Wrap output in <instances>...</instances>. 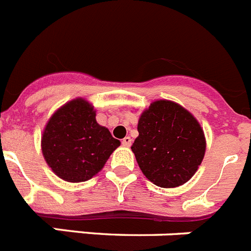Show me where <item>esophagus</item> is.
Instances as JSON below:
<instances>
[{
    "instance_id": "esophagus-1",
    "label": "esophagus",
    "mask_w": 251,
    "mask_h": 251,
    "mask_svg": "<svg viewBox=\"0 0 251 251\" xmlns=\"http://www.w3.org/2000/svg\"><path fill=\"white\" fill-rule=\"evenodd\" d=\"M122 143H123L124 147H130L132 146V138L130 137H126V138H123Z\"/></svg>"
}]
</instances>
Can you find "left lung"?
Listing matches in <instances>:
<instances>
[{"label":"left lung","mask_w":251,"mask_h":251,"mask_svg":"<svg viewBox=\"0 0 251 251\" xmlns=\"http://www.w3.org/2000/svg\"><path fill=\"white\" fill-rule=\"evenodd\" d=\"M132 152L146 177L156 186L174 188L196 174L205 157L206 138L192 113L172 100L151 103L139 115Z\"/></svg>","instance_id":"obj_1"}]
</instances>
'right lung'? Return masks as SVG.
<instances>
[{
  "label": "right lung",
  "mask_w": 251,
  "mask_h": 251,
  "mask_svg": "<svg viewBox=\"0 0 251 251\" xmlns=\"http://www.w3.org/2000/svg\"><path fill=\"white\" fill-rule=\"evenodd\" d=\"M95 115L92 103L75 98L55 110L44 128V158L51 171L66 182H84L94 177L121 146L108 128L98 124Z\"/></svg>",
  "instance_id": "add662e5"
}]
</instances>
